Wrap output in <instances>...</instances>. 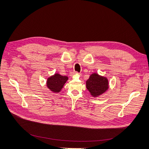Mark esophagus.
I'll use <instances>...</instances> for the list:
<instances>
[{
  "label": "esophagus",
  "instance_id": "1",
  "mask_svg": "<svg viewBox=\"0 0 149 149\" xmlns=\"http://www.w3.org/2000/svg\"><path fill=\"white\" fill-rule=\"evenodd\" d=\"M74 74H79V73H78L77 72H74Z\"/></svg>",
  "mask_w": 149,
  "mask_h": 149
}]
</instances>
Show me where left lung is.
Instances as JSON below:
<instances>
[{"label": "left lung", "mask_w": 149, "mask_h": 149, "mask_svg": "<svg viewBox=\"0 0 149 149\" xmlns=\"http://www.w3.org/2000/svg\"><path fill=\"white\" fill-rule=\"evenodd\" d=\"M86 84L87 89L93 97L103 94L109 89V81L107 78L99 75L97 73L91 74Z\"/></svg>", "instance_id": "8db88e82"}]
</instances>
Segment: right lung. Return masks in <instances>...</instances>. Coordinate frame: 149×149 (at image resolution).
Here are the masks:
<instances>
[{
    "label": "right lung",
    "mask_w": 149,
    "mask_h": 149,
    "mask_svg": "<svg viewBox=\"0 0 149 149\" xmlns=\"http://www.w3.org/2000/svg\"><path fill=\"white\" fill-rule=\"evenodd\" d=\"M68 80V77L56 73L47 79L46 86L51 91L54 93H58L60 92Z\"/></svg>",
    "instance_id": "obj_1"
}]
</instances>
